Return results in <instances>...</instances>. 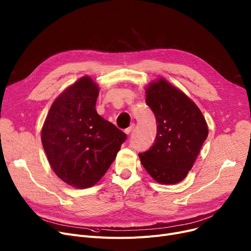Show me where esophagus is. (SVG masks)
Returning <instances> with one entry per match:
<instances>
[{
    "label": "esophagus",
    "mask_w": 251,
    "mask_h": 251,
    "mask_svg": "<svg viewBox=\"0 0 251 251\" xmlns=\"http://www.w3.org/2000/svg\"><path fill=\"white\" fill-rule=\"evenodd\" d=\"M133 129H134V124H132L130 127H128L127 129H125V130H124V132L126 133V134H129V133H130Z\"/></svg>",
    "instance_id": "34e87169"
}]
</instances>
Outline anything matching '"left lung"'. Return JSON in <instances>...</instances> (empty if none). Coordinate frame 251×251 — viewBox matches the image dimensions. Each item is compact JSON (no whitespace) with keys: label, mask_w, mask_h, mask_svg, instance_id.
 <instances>
[{"label":"left lung","mask_w":251,"mask_h":251,"mask_svg":"<svg viewBox=\"0 0 251 251\" xmlns=\"http://www.w3.org/2000/svg\"><path fill=\"white\" fill-rule=\"evenodd\" d=\"M145 94L146 104L155 115L157 134L139 158L156 182L175 185L193 168L208 137V125L199 107L165 78L150 82Z\"/></svg>","instance_id":"left-lung-1"}]
</instances>
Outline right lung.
Segmentation results:
<instances>
[{"label": "right lung", "mask_w": 251, "mask_h": 251, "mask_svg": "<svg viewBox=\"0 0 251 251\" xmlns=\"http://www.w3.org/2000/svg\"><path fill=\"white\" fill-rule=\"evenodd\" d=\"M99 92L91 76L80 77L54 100L41 130L50 166L76 189L96 185L126 140L125 133L97 113Z\"/></svg>", "instance_id": "add662e5"}]
</instances>
